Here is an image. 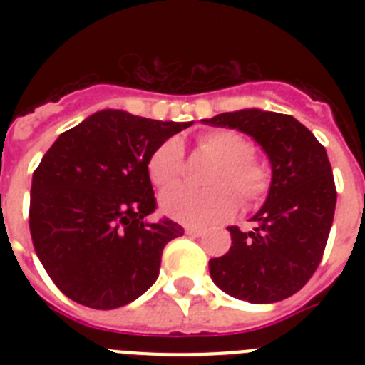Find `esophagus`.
<instances>
[{
	"mask_svg": "<svg viewBox=\"0 0 365 365\" xmlns=\"http://www.w3.org/2000/svg\"><path fill=\"white\" fill-rule=\"evenodd\" d=\"M186 234L192 235V237H201V235L205 234V230H202V228H195V227H186Z\"/></svg>",
	"mask_w": 365,
	"mask_h": 365,
	"instance_id": "esophagus-1",
	"label": "esophagus"
}]
</instances>
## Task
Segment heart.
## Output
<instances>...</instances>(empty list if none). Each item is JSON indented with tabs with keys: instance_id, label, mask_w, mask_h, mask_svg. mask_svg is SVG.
I'll return each mask as SVG.
<instances>
[{
	"instance_id": "1",
	"label": "heart",
	"mask_w": 365,
	"mask_h": 365,
	"mask_svg": "<svg viewBox=\"0 0 365 365\" xmlns=\"http://www.w3.org/2000/svg\"><path fill=\"white\" fill-rule=\"evenodd\" d=\"M202 151L217 160L206 185L212 188H172L182 175L185 148L179 138L164 140L148 159V175L155 188L168 190L160 197V208L168 217L190 227H208L235 214L238 195L243 208H256L265 201L270 190V172L265 163L254 157L250 138L234 130H210L199 135Z\"/></svg>"
}]
</instances>
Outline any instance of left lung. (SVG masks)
<instances>
[{
	"label": "left lung",
	"mask_w": 365,
	"mask_h": 365,
	"mask_svg": "<svg viewBox=\"0 0 365 365\" xmlns=\"http://www.w3.org/2000/svg\"><path fill=\"white\" fill-rule=\"evenodd\" d=\"M202 122L250 135L272 164L269 197L252 217L257 227L248 234L228 227L232 247L210 259L212 279L237 299L282 302L311 279L327 245L336 206L327 151L291 115L241 109Z\"/></svg>",
	"instance_id": "1"
}]
</instances>
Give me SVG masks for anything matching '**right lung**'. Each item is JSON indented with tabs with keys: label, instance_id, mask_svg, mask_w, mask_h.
<instances>
[{
	"label": "right lung",
	"instance_id": "obj_1",
	"mask_svg": "<svg viewBox=\"0 0 365 365\" xmlns=\"http://www.w3.org/2000/svg\"><path fill=\"white\" fill-rule=\"evenodd\" d=\"M192 122L104 109L56 138L34 170L29 228L54 285L91 309H117L155 283L168 241L185 234L163 217L148 159Z\"/></svg>",
	"mask_w": 365,
	"mask_h": 365
}]
</instances>
